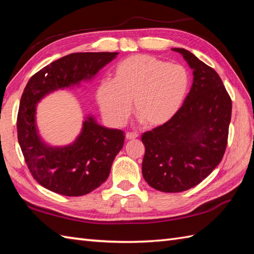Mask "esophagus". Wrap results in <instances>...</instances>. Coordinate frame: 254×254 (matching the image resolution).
I'll return each mask as SVG.
<instances>
[{"instance_id":"esophagus-1","label":"esophagus","mask_w":254,"mask_h":254,"mask_svg":"<svg viewBox=\"0 0 254 254\" xmlns=\"http://www.w3.org/2000/svg\"><path fill=\"white\" fill-rule=\"evenodd\" d=\"M137 137V134L136 133H133V132H127L126 134V138L127 139V141H130V139H134Z\"/></svg>"}]
</instances>
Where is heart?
Returning <instances> with one entry per match:
<instances>
[{
    "label": "heart",
    "instance_id": "1",
    "mask_svg": "<svg viewBox=\"0 0 254 254\" xmlns=\"http://www.w3.org/2000/svg\"><path fill=\"white\" fill-rule=\"evenodd\" d=\"M188 69L160 59L136 55L124 59L113 72V80H101L96 97L102 115L121 126L134 115L145 127L168 123L180 110L190 88Z\"/></svg>",
    "mask_w": 254,
    "mask_h": 254
}]
</instances>
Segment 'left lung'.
I'll list each match as a JSON object with an SVG mask.
<instances>
[{"label":"left lung","mask_w":254,"mask_h":254,"mask_svg":"<svg viewBox=\"0 0 254 254\" xmlns=\"http://www.w3.org/2000/svg\"><path fill=\"white\" fill-rule=\"evenodd\" d=\"M193 69V84L180 110L145 132L142 174L161 192L187 191L222 161L228 141L231 99L215 69L186 49L175 48Z\"/></svg>","instance_id":"8db88e82"}]
</instances>
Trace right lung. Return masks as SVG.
Masks as SVG:
<instances>
[{
	"mask_svg": "<svg viewBox=\"0 0 254 254\" xmlns=\"http://www.w3.org/2000/svg\"><path fill=\"white\" fill-rule=\"evenodd\" d=\"M118 52L71 53L32 75L21 95L17 137L26 165L34 179L50 191L66 196L85 195L102 185L124 144V132L99 126L87 118L80 135L65 147H50L37 133L36 106L59 88L90 79Z\"/></svg>",
	"mask_w": 254,
	"mask_h": 254,
	"instance_id": "1",
	"label": "right lung"
}]
</instances>
